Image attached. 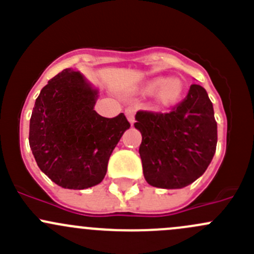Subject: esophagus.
I'll list each match as a JSON object with an SVG mask.
<instances>
[{
  "instance_id": "esophagus-1",
  "label": "esophagus",
  "mask_w": 254,
  "mask_h": 254,
  "mask_svg": "<svg viewBox=\"0 0 254 254\" xmlns=\"http://www.w3.org/2000/svg\"><path fill=\"white\" fill-rule=\"evenodd\" d=\"M125 115H127V118L129 119V122L131 123V124H134V122H135V109L132 108V107H127V108L125 109Z\"/></svg>"
}]
</instances>
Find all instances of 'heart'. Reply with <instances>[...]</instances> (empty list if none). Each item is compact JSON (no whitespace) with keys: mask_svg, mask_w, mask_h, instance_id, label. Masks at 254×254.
<instances>
[{"mask_svg":"<svg viewBox=\"0 0 254 254\" xmlns=\"http://www.w3.org/2000/svg\"><path fill=\"white\" fill-rule=\"evenodd\" d=\"M145 91L153 93L157 91V98L163 104H172L179 99L183 92V84L178 78L156 77L147 82Z\"/></svg>","mask_w":254,"mask_h":254,"instance_id":"obj_1","label":"heart"}]
</instances>
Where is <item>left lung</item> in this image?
Wrapping results in <instances>:
<instances>
[{"label": "left lung", "instance_id": "1", "mask_svg": "<svg viewBox=\"0 0 254 254\" xmlns=\"http://www.w3.org/2000/svg\"><path fill=\"white\" fill-rule=\"evenodd\" d=\"M135 120L142 135L143 176L150 186L183 188L205 172L216 151L217 124L203 87L191 84L171 112L139 111Z\"/></svg>", "mask_w": 254, "mask_h": 254}]
</instances>
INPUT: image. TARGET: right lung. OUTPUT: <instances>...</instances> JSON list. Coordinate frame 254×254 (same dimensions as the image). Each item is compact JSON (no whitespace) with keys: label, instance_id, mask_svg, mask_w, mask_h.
Here are the masks:
<instances>
[{"label":"right lung","instance_id":"add662e5","mask_svg":"<svg viewBox=\"0 0 254 254\" xmlns=\"http://www.w3.org/2000/svg\"><path fill=\"white\" fill-rule=\"evenodd\" d=\"M97 91L77 71L66 68L40 91L29 124L37 165L67 189L99 184L108 161L130 123L123 113L104 118L94 111Z\"/></svg>","mask_w":254,"mask_h":254}]
</instances>
